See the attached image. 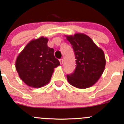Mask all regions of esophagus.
<instances>
[{"label":"esophagus","mask_w":124,"mask_h":124,"mask_svg":"<svg viewBox=\"0 0 124 124\" xmlns=\"http://www.w3.org/2000/svg\"><path fill=\"white\" fill-rule=\"evenodd\" d=\"M59 62H60L61 65H62V64H63V59H59Z\"/></svg>","instance_id":"1"}]
</instances>
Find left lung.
Instances as JSON below:
<instances>
[{"label":"left lung","mask_w":124,"mask_h":124,"mask_svg":"<svg viewBox=\"0 0 124 124\" xmlns=\"http://www.w3.org/2000/svg\"><path fill=\"white\" fill-rule=\"evenodd\" d=\"M66 37L76 59L75 70L67 75V80L79 89L90 87L97 82L104 70L106 59L103 51L86 34L78 33Z\"/></svg>","instance_id":"left-lung-1"}]
</instances>
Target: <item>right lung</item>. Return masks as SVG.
I'll return each mask as SVG.
<instances>
[{
    "mask_svg": "<svg viewBox=\"0 0 124 124\" xmlns=\"http://www.w3.org/2000/svg\"><path fill=\"white\" fill-rule=\"evenodd\" d=\"M44 37L33 39L20 53L16 69L20 79L34 88L44 86L50 81L54 68L60 65L54 56V49L47 45Z\"/></svg>",
    "mask_w": 124,
    "mask_h": 124,
    "instance_id": "add662e5",
    "label": "right lung"
}]
</instances>
